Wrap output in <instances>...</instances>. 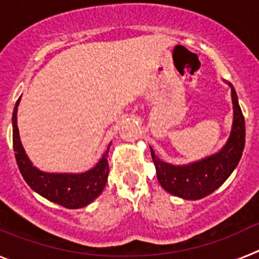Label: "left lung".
I'll return each mask as SVG.
<instances>
[{"label": "left lung", "instance_id": "obj_1", "mask_svg": "<svg viewBox=\"0 0 259 259\" xmlns=\"http://www.w3.org/2000/svg\"><path fill=\"white\" fill-rule=\"evenodd\" d=\"M227 83V81H226ZM233 120L228 140L222 149L198 161L187 164H172L162 161L150 148L162 188L183 200H201L223 184L239 164L245 146V120L240 109L236 91L231 83Z\"/></svg>", "mask_w": 259, "mask_h": 259}]
</instances>
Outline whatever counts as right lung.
<instances>
[{
	"mask_svg": "<svg viewBox=\"0 0 259 259\" xmlns=\"http://www.w3.org/2000/svg\"><path fill=\"white\" fill-rule=\"evenodd\" d=\"M19 102L20 97L13 111V145L23 179L36 193L61 206L67 209L88 206L102 193L106 185L109 176L107 155L111 143L96 166L84 172H45L38 170L33 166L20 141L17 119Z\"/></svg>",
	"mask_w": 259,
	"mask_h": 259,
	"instance_id": "1",
	"label": "right lung"
}]
</instances>
